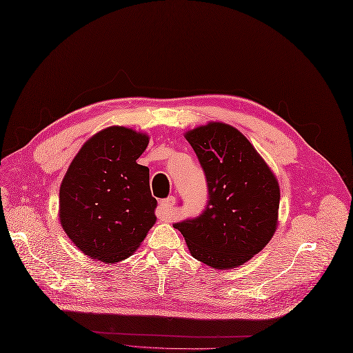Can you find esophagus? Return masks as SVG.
Segmentation results:
<instances>
[{
	"instance_id": "34e87169",
	"label": "esophagus",
	"mask_w": 353,
	"mask_h": 353,
	"mask_svg": "<svg viewBox=\"0 0 353 353\" xmlns=\"http://www.w3.org/2000/svg\"><path fill=\"white\" fill-rule=\"evenodd\" d=\"M175 203H176L175 196H168L166 199L161 201V204L158 207L159 220H170V215H171V211H172Z\"/></svg>"
}]
</instances>
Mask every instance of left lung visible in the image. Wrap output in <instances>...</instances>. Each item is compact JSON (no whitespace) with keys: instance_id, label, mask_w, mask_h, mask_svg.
<instances>
[{"instance_id":"obj_1","label":"left lung","mask_w":353,"mask_h":353,"mask_svg":"<svg viewBox=\"0 0 353 353\" xmlns=\"http://www.w3.org/2000/svg\"><path fill=\"white\" fill-rule=\"evenodd\" d=\"M183 137L205 172L210 198L203 214L174 227L198 261L216 270L243 265L260 253L277 230V178L231 125L208 122Z\"/></svg>"}]
</instances>
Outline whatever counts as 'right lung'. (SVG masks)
<instances>
[{"label":"right lung","mask_w":353,"mask_h":353,"mask_svg":"<svg viewBox=\"0 0 353 353\" xmlns=\"http://www.w3.org/2000/svg\"><path fill=\"white\" fill-rule=\"evenodd\" d=\"M148 143V133L109 126L80 148L61 181L60 224L90 259H128L157 223L149 168L137 162Z\"/></svg>","instance_id":"right-lung-1"}]
</instances>
